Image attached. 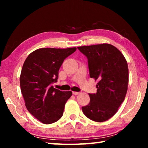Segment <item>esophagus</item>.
Returning <instances> with one entry per match:
<instances>
[{"mask_svg": "<svg viewBox=\"0 0 148 148\" xmlns=\"http://www.w3.org/2000/svg\"><path fill=\"white\" fill-rule=\"evenodd\" d=\"M79 93H80V92H76V91H73V92H72V94L74 95H79Z\"/></svg>", "mask_w": 148, "mask_h": 148, "instance_id": "1", "label": "esophagus"}]
</instances>
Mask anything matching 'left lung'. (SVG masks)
Listing matches in <instances>:
<instances>
[{"mask_svg":"<svg viewBox=\"0 0 148 148\" xmlns=\"http://www.w3.org/2000/svg\"><path fill=\"white\" fill-rule=\"evenodd\" d=\"M87 58L89 76L99 79L96 93H89V104L82 108L89 119L103 122L114 116L128 88L129 69L121 51L109 44L77 47Z\"/></svg>","mask_w":148,"mask_h":148,"instance_id":"obj_1","label":"left lung"}]
</instances>
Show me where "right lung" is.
I'll use <instances>...</instances> for the list:
<instances>
[{"mask_svg":"<svg viewBox=\"0 0 148 148\" xmlns=\"http://www.w3.org/2000/svg\"><path fill=\"white\" fill-rule=\"evenodd\" d=\"M76 47L40 48L29 55L20 76V87L28 111L44 124L61 118L71 91H62L52 84L57 82L60 67Z\"/></svg>","mask_w":148,"mask_h":148,"instance_id":"obj_1","label":"right lung"}]
</instances>
